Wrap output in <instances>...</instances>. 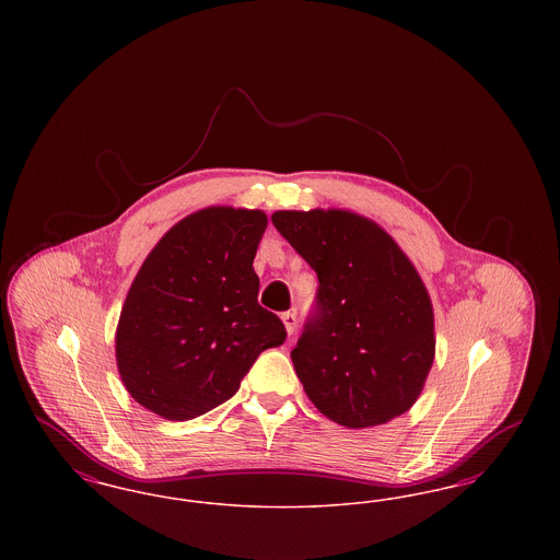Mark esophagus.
<instances>
[{
    "instance_id": "obj_1",
    "label": "esophagus",
    "mask_w": 560,
    "mask_h": 560,
    "mask_svg": "<svg viewBox=\"0 0 560 560\" xmlns=\"http://www.w3.org/2000/svg\"><path fill=\"white\" fill-rule=\"evenodd\" d=\"M281 319H283V323H285V329H288V334L293 336V331H295V325H298L295 313H293V311H288V313H283V315H281Z\"/></svg>"
}]
</instances>
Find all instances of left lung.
Returning <instances> with one entry per match:
<instances>
[{
	"label": "left lung",
	"instance_id": "8db88e82",
	"mask_svg": "<svg viewBox=\"0 0 560 560\" xmlns=\"http://www.w3.org/2000/svg\"><path fill=\"white\" fill-rule=\"evenodd\" d=\"M270 220L319 279L292 350L308 399L347 428L380 427L409 411L434 361L432 304L418 270L357 213L275 212Z\"/></svg>",
	"mask_w": 560,
	"mask_h": 560
}]
</instances>
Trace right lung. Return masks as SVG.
I'll return each mask as SVG.
<instances>
[{
	"instance_id": "1",
	"label": "right lung",
	"mask_w": 560,
	"mask_h": 560,
	"mask_svg": "<svg viewBox=\"0 0 560 560\" xmlns=\"http://www.w3.org/2000/svg\"><path fill=\"white\" fill-rule=\"evenodd\" d=\"M258 210L208 208L172 226L138 270L117 325L128 393L165 420H192L240 390L285 325L258 304Z\"/></svg>"
}]
</instances>
